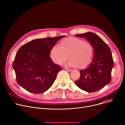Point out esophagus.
<instances>
[{"label": "esophagus", "instance_id": "obj_1", "mask_svg": "<svg viewBox=\"0 0 125 125\" xmlns=\"http://www.w3.org/2000/svg\"><path fill=\"white\" fill-rule=\"evenodd\" d=\"M65 69L67 71H68V72H71L72 71L71 69H68V68H65Z\"/></svg>", "mask_w": 125, "mask_h": 125}]
</instances>
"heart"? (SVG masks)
Returning <instances> with one entry per match:
<instances>
[{"mask_svg": "<svg viewBox=\"0 0 125 125\" xmlns=\"http://www.w3.org/2000/svg\"><path fill=\"white\" fill-rule=\"evenodd\" d=\"M93 54L92 45L77 37H69L62 40L60 46L55 45L50 52L51 58L55 63L62 64L68 57V64L78 68L87 66L91 62Z\"/></svg>", "mask_w": 125, "mask_h": 125, "instance_id": "1", "label": "heart"}]
</instances>
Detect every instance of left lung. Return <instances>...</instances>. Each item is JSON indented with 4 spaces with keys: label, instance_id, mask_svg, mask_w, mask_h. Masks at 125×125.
Returning a JSON list of instances; mask_svg holds the SVG:
<instances>
[{
    "label": "left lung",
    "instance_id": "obj_1",
    "mask_svg": "<svg viewBox=\"0 0 125 125\" xmlns=\"http://www.w3.org/2000/svg\"><path fill=\"white\" fill-rule=\"evenodd\" d=\"M75 36L86 38L94 49L92 61L86 68L80 71V77L75 83L85 91L96 92L111 82L114 67L111 51L108 45L94 33L88 32Z\"/></svg>",
    "mask_w": 125,
    "mask_h": 125
}]
</instances>
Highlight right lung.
Listing matches in <instances>:
<instances>
[{"mask_svg":"<svg viewBox=\"0 0 125 125\" xmlns=\"http://www.w3.org/2000/svg\"><path fill=\"white\" fill-rule=\"evenodd\" d=\"M65 36L34 39L19 49L12 65L19 85L34 94L44 93L51 87L61 67L52 61L50 52Z\"/></svg>","mask_w":125,"mask_h":125,"instance_id":"add662e5","label":"right lung"}]
</instances>
